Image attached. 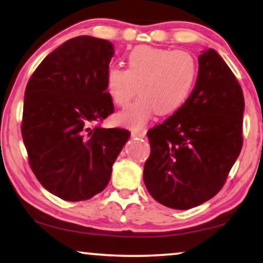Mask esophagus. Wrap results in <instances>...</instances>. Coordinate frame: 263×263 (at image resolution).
<instances>
[{"mask_svg": "<svg viewBox=\"0 0 263 263\" xmlns=\"http://www.w3.org/2000/svg\"><path fill=\"white\" fill-rule=\"evenodd\" d=\"M145 135H146V132L145 131H137V130H133L131 132V136L132 137H136V138H144Z\"/></svg>", "mask_w": 263, "mask_h": 263, "instance_id": "esophagus-1", "label": "esophagus"}]
</instances>
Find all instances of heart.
<instances>
[{
    "mask_svg": "<svg viewBox=\"0 0 263 263\" xmlns=\"http://www.w3.org/2000/svg\"><path fill=\"white\" fill-rule=\"evenodd\" d=\"M127 68L119 65L106 70V88L113 103L124 106L138 91L140 96L117 115L124 126L140 128L157 112L178 111L189 98L197 79L198 66L186 50L139 46L127 57Z\"/></svg>",
    "mask_w": 263,
    "mask_h": 263,
    "instance_id": "heart-1",
    "label": "heart"
}]
</instances>
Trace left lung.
I'll return each mask as SVG.
<instances>
[{
	"instance_id": "left-lung-1",
	"label": "left lung",
	"mask_w": 263,
	"mask_h": 263,
	"mask_svg": "<svg viewBox=\"0 0 263 263\" xmlns=\"http://www.w3.org/2000/svg\"><path fill=\"white\" fill-rule=\"evenodd\" d=\"M243 92L214 49L198 57V76L185 104L147 132L151 154L144 183L160 204L185 210L213 198L240 155Z\"/></svg>"
}]
</instances>
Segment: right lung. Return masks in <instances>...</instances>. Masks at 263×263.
<instances>
[{"label":"right lung","instance_id":"obj_1","mask_svg":"<svg viewBox=\"0 0 263 263\" xmlns=\"http://www.w3.org/2000/svg\"><path fill=\"white\" fill-rule=\"evenodd\" d=\"M113 54L107 40L73 37L48 54L27 84L21 131L29 165L41 185L65 201L101 193L130 138L124 128L98 125L115 111L105 81Z\"/></svg>","mask_w":263,"mask_h":263}]
</instances>
